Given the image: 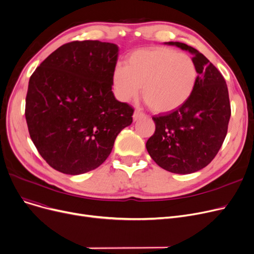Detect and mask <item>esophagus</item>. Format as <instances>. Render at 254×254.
<instances>
[{
  "label": "esophagus",
  "mask_w": 254,
  "mask_h": 254,
  "mask_svg": "<svg viewBox=\"0 0 254 254\" xmlns=\"http://www.w3.org/2000/svg\"><path fill=\"white\" fill-rule=\"evenodd\" d=\"M143 117H145V114L142 113L140 110H136L134 112V115H132V118H134V122H137V120H139V119H141Z\"/></svg>",
  "instance_id": "1"
}]
</instances>
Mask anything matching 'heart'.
<instances>
[{
    "instance_id": "heart-1",
    "label": "heart",
    "mask_w": 254,
    "mask_h": 254,
    "mask_svg": "<svg viewBox=\"0 0 254 254\" xmlns=\"http://www.w3.org/2000/svg\"><path fill=\"white\" fill-rule=\"evenodd\" d=\"M197 71L193 60L185 53L164 47L139 49L117 65L112 82L122 102L142 96L156 113L174 111L190 100L194 90Z\"/></svg>"
}]
</instances>
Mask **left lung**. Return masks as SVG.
<instances>
[{
    "label": "left lung",
    "instance_id": "8db88e82",
    "mask_svg": "<svg viewBox=\"0 0 254 254\" xmlns=\"http://www.w3.org/2000/svg\"><path fill=\"white\" fill-rule=\"evenodd\" d=\"M165 44L191 53L197 79L183 106L152 117L155 131L146 148L161 168L175 174H190L212 162L225 139L231 117L229 90L221 73L201 52L181 42Z\"/></svg>",
    "mask_w": 254,
    "mask_h": 254
}]
</instances>
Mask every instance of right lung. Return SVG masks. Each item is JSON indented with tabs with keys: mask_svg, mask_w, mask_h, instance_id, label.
<instances>
[{
	"mask_svg": "<svg viewBox=\"0 0 254 254\" xmlns=\"http://www.w3.org/2000/svg\"><path fill=\"white\" fill-rule=\"evenodd\" d=\"M118 51L116 44L98 40L66 43L30 78L25 119L31 139L46 163L64 174L97 169L132 123L134 109L112 91Z\"/></svg>",
	"mask_w": 254,
	"mask_h": 254,
	"instance_id": "right-lung-1",
	"label": "right lung"
}]
</instances>
